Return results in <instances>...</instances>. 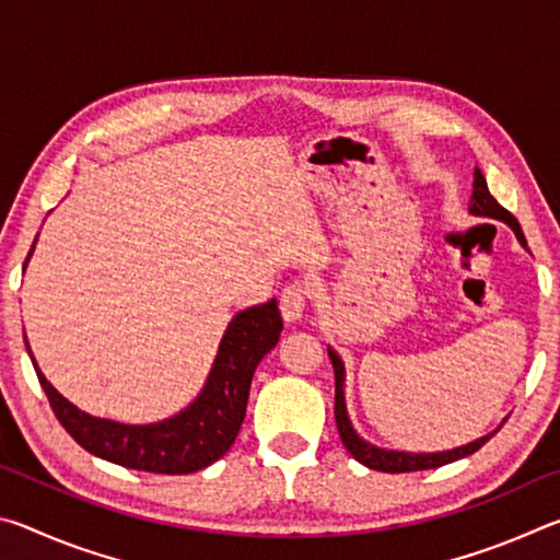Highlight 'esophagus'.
Instances as JSON below:
<instances>
[{
    "label": "esophagus",
    "instance_id": "obj_1",
    "mask_svg": "<svg viewBox=\"0 0 560 560\" xmlns=\"http://www.w3.org/2000/svg\"><path fill=\"white\" fill-rule=\"evenodd\" d=\"M306 299H308L306 287H301V283H289V287L283 289L281 301H279L283 320H289V324L301 320L303 311H306Z\"/></svg>",
    "mask_w": 560,
    "mask_h": 560
}]
</instances>
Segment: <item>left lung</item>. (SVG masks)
I'll return each instance as SVG.
<instances>
[{
	"mask_svg": "<svg viewBox=\"0 0 560 560\" xmlns=\"http://www.w3.org/2000/svg\"><path fill=\"white\" fill-rule=\"evenodd\" d=\"M469 214L474 217H489V220H499L511 226V232L516 234L518 244L526 249V236L521 232V224L516 222V217L511 214L509 210H504L494 197H491L489 187H487V179L481 175L479 167H474V189H471V197H469ZM328 355H330V363H334V373H336V424H338V434L340 440H343L346 450L353 454V457L365 464L368 469H377V471H387V474H402V471H420V469H434V467H442V464H450V462H457L462 457H469V454L477 452L479 447H485V444L494 438V432L485 434V438L474 440L469 444H462V447H454V450H444V452H402V450H385V447H377V444H371L368 440L360 438L355 432L353 422H350L348 417V407H346V365L340 355L336 353L334 348L328 346Z\"/></svg>",
	"mask_w": 560,
	"mask_h": 560,
	"instance_id": "obj_1",
	"label": "left lung"
}]
</instances>
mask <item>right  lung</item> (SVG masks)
Wrapping results in <instances>:
<instances>
[{
  "label": "right lung",
  "mask_w": 560,
  "mask_h": 560,
  "mask_svg": "<svg viewBox=\"0 0 560 560\" xmlns=\"http://www.w3.org/2000/svg\"><path fill=\"white\" fill-rule=\"evenodd\" d=\"M30 257L24 261V269ZM281 328L283 320L277 299L240 311L224 330L200 395L185 410L150 424H126L79 410L46 381L26 336L24 343L54 415L83 450L128 469L189 474L210 467L234 444L246 415L254 371L261 358L279 343Z\"/></svg>",
  "instance_id": "right-lung-1"
}]
</instances>
